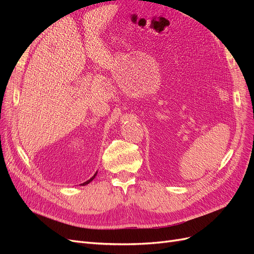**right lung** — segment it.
I'll use <instances>...</instances> for the list:
<instances>
[{"mask_svg": "<svg viewBox=\"0 0 254 254\" xmlns=\"http://www.w3.org/2000/svg\"><path fill=\"white\" fill-rule=\"evenodd\" d=\"M96 175H97V172H96V173L94 174V176H93V177H92V178H90V179H89L88 181H86V182H83V183H81V184H80V186H87V184H89V183H90V182H91L92 180H93V179L95 178V176H96Z\"/></svg>", "mask_w": 254, "mask_h": 254, "instance_id": "add662e5", "label": "right lung"}]
</instances>
